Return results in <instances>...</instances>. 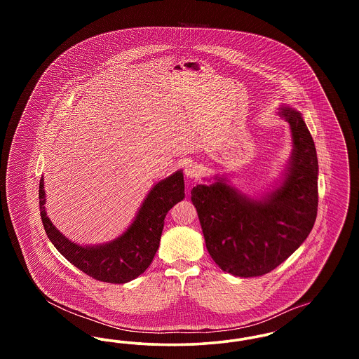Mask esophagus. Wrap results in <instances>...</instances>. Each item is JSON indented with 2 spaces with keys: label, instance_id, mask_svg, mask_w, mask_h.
I'll return each mask as SVG.
<instances>
[{
  "label": "esophagus",
  "instance_id": "34e87169",
  "mask_svg": "<svg viewBox=\"0 0 359 359\" xmlns=\"http://www.w3.org/2000/svg\"><path fill=\"white\" fill-rule=\"evenodd\" d=\"M201 173L199 167L195 163H188L187 165L184 167V175L187 179H196Z\"/></svg>",
  "mask_w": 359,
  "mask_h": 359
}]
</instances>
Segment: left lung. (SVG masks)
<instances>
[{"label":"left lung","instance_id":"left-lung-1","mask_svg":"<svg viewBox=\"0 0 359 359\" xmlns=\"http://www.w3.org/2000/svg\"><path fill=\"white\" fill-rule=\"evenodd\" d=\"M290 123L293 149L283 177L272 189L249 196L215 176L210 186L191 191L205 248L227 273H269L306 241L318 214V156L302 114L281 106Z\"/></svg>","mask_w":359,"mask_h":359}]
</instances>
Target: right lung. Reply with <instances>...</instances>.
I'll list each match as a JSON object with an SVG mask.
<instances>
[{"label": "right lung", "mask_w": 359, "mask_h": 359, "mask_svg": "<svg viewBox=\"0 0 359 359\" xmlns=\"http://www.w3.org/2000/svg\"><path fill=\"white\" fill-rule=\"evenodd\" d=\"M184 199L182 170L156 183L138 208L132 224L102 245H78L65 237L46 211L44 179H40L39 205L47 237L57 252L90 277L103 283L125 284L144 273L158 249L164 218L173 205Z\"/></svg>", "instance_id": "1"}]
</instances>
